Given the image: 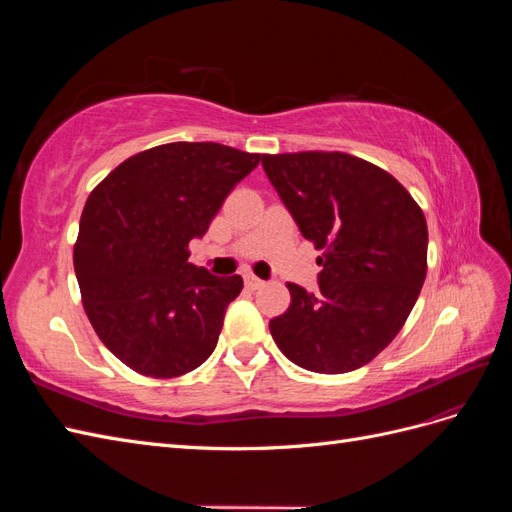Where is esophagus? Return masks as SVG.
<instances>
[{
  "label": "esophagus",
  "mask_w": 512,
  "mask_h": 512,
  "mask_svg": "<svg viewBox=\"0 0 512 512\" xmlns=\"http://www.w3.org/2000/svg\"><path fill=\"white\" fill-rule=\"evenodd\" d=\"M243 280H245V286L250 290H258V288L265 286V280H260V277H256L254 273H245Z\"/></svg>",
  "instance_id": "obj_1"
}]
</instances>
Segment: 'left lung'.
I'll return each instance as SVG.
<instances>
[{
  "mask_svg": "<svg viewBox=\"0 0 512 512\" xmlns=\"http://www.w3.org/2000/svg\"><path fill=\"white\" fill-rule=\"evenodd\" d=\"M273 188L312 241L322 271L269 322L288 359L318 374L359 369L404 327L427 275L423 209L393 175L342 151L262 156Z\"/></svg>",
  "mask_w": 512,
  "mask_h": 512,
  "instance_id": "1",
  "label": "left lung"
}]
</instances>
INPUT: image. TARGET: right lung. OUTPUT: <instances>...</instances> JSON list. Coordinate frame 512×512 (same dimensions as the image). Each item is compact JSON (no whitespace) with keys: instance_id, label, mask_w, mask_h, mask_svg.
<instances>
[{"instance_id":"obj_1","label":"right lung","mask_w":512,"mask_h":512,"mask_svg":"<svg viewBox=\"0 0 512 512\" xmlns=\"http://www.w3.org/2000/svg\"><path fill=\"white\" fill-rule=\"evenodd\" d=\"M258 162L220 143H168L91 190L74 243L81 301L102 344L136 374L183 376L218 344L243 280L194 267L188 247Z\"/></svg>"}]
</instances>
